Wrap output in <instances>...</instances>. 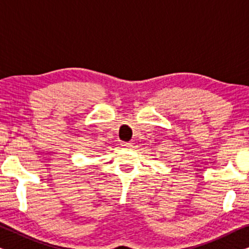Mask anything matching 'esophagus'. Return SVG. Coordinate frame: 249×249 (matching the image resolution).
Returning a JSON list of instances; mask_svg holds the SVG:
<instances>
[{"label": "esophagus", "instance_id": "1", "mask_svg": "<svg viewBox=\"0 0 249 249\" xmlns=\"http://www.w3.org/2000/svg\"><path fill=\"white\" fill-rule=\"evenodd\" d=\"M121 145H122V147H124V148H131L132 147V144H131V142H121Z\"/></svg>", "mask_w": 249, "mask_h": 249}]
</instances>
